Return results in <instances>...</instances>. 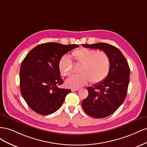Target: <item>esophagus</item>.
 <instances>
[{
    "mask_svg": "<svg viewBox=\"0 0 147 147\" xmlns=\"http://www.w3.org/2000/svg\"><path fill=\"white\" fill-rule=\"evenodd\" d=\"M78 90H79L78 88H74L71 89V90H72V91H78Z\"/></svg>",
    "mask_w": 147,
    "mask_h": 147,
    "instance_id": "obj_1",
    "label": "esophagus"
}]
</instances>
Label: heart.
I'll return each instance as SVG.
<instances>
[{
	"label": "heart",
	"instance_id": "heart-1",
	"mask_svg": "<svg viewBox=\"0 0 147 147\" xmlns=\"http://www.w3.org/2000/svg\"><path fill=\"white\" fill-rule=\"evenodd\" d=\"M72 56L78 63L82 64L80 74L74 76L67 82L70 88H79L86 84L89 81L96 84L103 82L108 76L110 62L108 55L104 51L81 49L75 51ZM58 68L62 75L70 77L73 74V65L66 56L61 57L58 62Z\"/></svg>",
	"mask_w": 147,
	"mask_h": 147
}]
</instances>
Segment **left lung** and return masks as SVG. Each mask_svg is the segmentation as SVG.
<instances>
[{
    "label": "left lung",
    "instance_id": "1",
    "mask_svg": "<svg viewBox=\"0 0 147 147\" xmlns=\"http://www.w3.org/2000/svg\"><path fill=\"white\" fill-rule=\"evenodd\" d=\"M85 48L99 49L108 55L110 68L103 82L88 87V96L82 101V108L88 115L103 118L113 114L122 104L127 94L130 69L119 49L106 43L83 44Z\"/></svg>",
    "mask_w": 147,
    "mask_h": 147
}]
</instances>
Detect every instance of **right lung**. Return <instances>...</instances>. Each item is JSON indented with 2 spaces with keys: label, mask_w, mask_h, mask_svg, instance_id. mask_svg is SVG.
Instances as JSON below:
<instances>
[{
  "label": "right lung",
  "mask_w": 147,
  "mask_h": 147,
  "mask_svg": "<svg viewBox=\"0 0 147 147\" xmlns=\"http://www.w3.org/2000/svg\"><path fill=\"white\" fill-rule=\"evenodd\" d=\"M78 45L58 43H42L34 48L22 61L20 67V91L29 107L42 115L58 110L71 92L60 88L63 83L58 68L61 57Z\"/></svg>",
  "instance_id": "obj_1"
}]
</instances>
